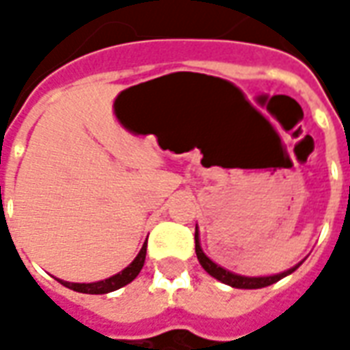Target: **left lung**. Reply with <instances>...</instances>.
<instances>
[{"label": "left lung", "instance_id": "left-lung-1", "mask_svg": "<svg viewBox=\"0 0 350 350\" xmlns=\"http://www.w3.org/2000/svg\"><path fill=\"white\" fill-rule=\"evenodd\" d=\"M195 251H197V258L200 266L204 268L212 278L219 279L221 283H225V285H230L234 286V288H262V286H268V285H273L275 281L279 279H283L285 275L288 273H293L300 264H296L294 268L291 270L283 271V273H278V275H266V278H245V275H238V273H232V271L225 270V268H221L217 264L210 260V258L206 257L204 251L200 250V240H198V228L195 230Z\"/></svg>", "mask_w": 350, "mask_h": 350}]
</instances>
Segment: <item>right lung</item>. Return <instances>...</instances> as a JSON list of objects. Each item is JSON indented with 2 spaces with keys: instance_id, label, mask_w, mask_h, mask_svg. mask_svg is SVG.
Here are the masks:
<instances>
[{
  "instance_id": "right-lung-1",
  "label": "right lung",
  "mask_w": 350,
  "mask_h": 350,
  "mask_svg": "<svg viewBox=\"0 0 350 350\" xmlns=\"http://www.w3.org/2000/svg\"><path fill=\"white\" fill-rule=\"evenodd\" d=\"M148 242V240H146ZM146 245H142V250L138 253L135 260L122 270L120 273H116L112 278L103 279V281H97V283H67V281H62V285H65L67 288H71V291H77V293H84V294H107L112 293V291H118V288H122L127 283H131L133 279L137 278L138 271L142 270V266H144L146 260Z\"/></svg>"
}]
</instances>
